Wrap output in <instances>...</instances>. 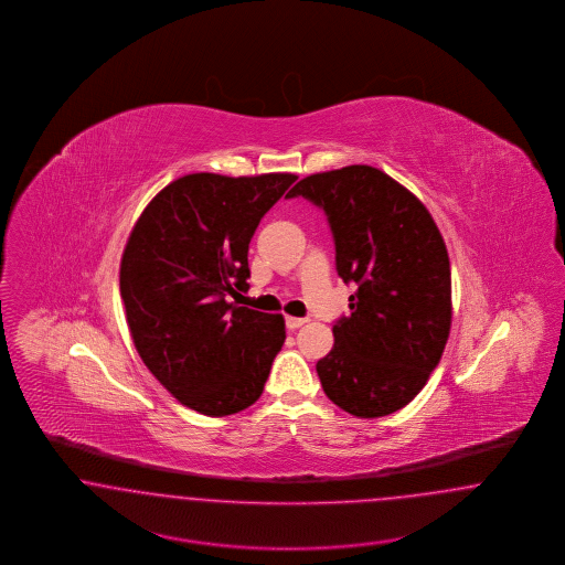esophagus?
I'll list each match as a JSON object with an SVG mask.
<instances>
[{
    "label": "esophagus",
    "instance_id": "obj_1",
    "mask_svg": "<svg viewBox=\"0 0 565 565\" xmlns=\"http://www.w3.org/2000/svg\"><path fill=\"white\" fill-rule=\"evenodd\" d=\"M305 323H307L305 318H292V316L286 318V328H288V330H298V328L305 326Z\"/></svg>",
    "mask_w": 565,
    "mask_h": 565
}]
</instances>
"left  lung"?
<instances>
[{"label":"left lung","instance_id":"1","mask_svg":"<svg viewBox=\"0 0 565 565\" xmlns=\"http://www.w3.org/2000/svg\"><path fill=\"white\" fill-rule=\"evenodd\" d=\"M298 194L328 214L339 277L358 286L316 366L323 392L355 417L390 415L424 390L449 339L445 239L428 207L371 164L307 175L288 192Z\"/></svg>","mask_w":565,"mask_h":565}]
</instances>
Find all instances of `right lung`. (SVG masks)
Segmentation results:
<instances>
[{
	"instance_id": "obj_1",
	"label": "right lung",
	"mask_w": 565,
	"mask_h": 565,
	"mask_svg": "<svg viewBox=\"0 0 565 565\" xmlns=\"http://www.w3.org/2000/svg\"><path fill=\"white\" fill-rule=\"evenodd\" d=\"M295 173H189L146 205L120 258L135 350L178 403L210 417L260 398L286 341L281 313L228 302L247 288V247Z\"/></svg>"
}]
</instances>
